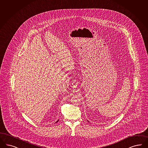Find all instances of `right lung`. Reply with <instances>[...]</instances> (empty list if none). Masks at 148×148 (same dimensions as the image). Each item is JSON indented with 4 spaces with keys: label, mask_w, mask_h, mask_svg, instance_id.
Segmentation results:
<instances>
[{
    "label": "right lung",
    "mask_w": 148,
    "mask_h": 148,
    "mask_svg": "<svg viewBox=\"0 0 148 148\" xmlns=\"http://www.w3.org/2000/svg\"><path fill=\"white\" fill-rule=\"evenodd\" d=\"M58 121H59V120H58L57 121V122H58Z\"/></svg>",
    "instance_id": "obj_1"
}]
</instances>
